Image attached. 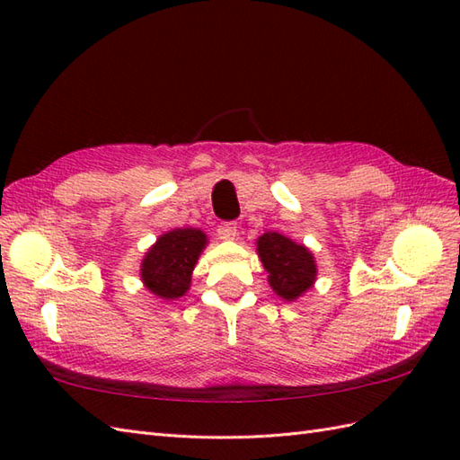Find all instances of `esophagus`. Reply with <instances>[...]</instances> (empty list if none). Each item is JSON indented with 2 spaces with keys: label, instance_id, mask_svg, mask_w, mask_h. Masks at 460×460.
<instances>
[{
  "label": "esophagus",
  "instance_id": "1",
  "mask_svg": "<svg viewBox=\"0 0 460 460\" xmlns=\"http://www.w3.org/2000/svg\"><path fill=\"white\" fill-rule=\"evenodd\" d=\"M217 235L225 241H231L237 237V223L235 221H223L217 227Z\"/></svg>",
  "mask_w": 460,
  "mask_h": 460
}]
</instances>
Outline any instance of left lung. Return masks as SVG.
Here are the masks:
<instances>
[{
	"label": "left lung",
	"mask_w": 460,
	"mask_h": 460,
	"mask_svg": "<svg viewBox=\"0 0 460 460\" xmlns=\"http://www.w3.org/2000/svg\"><path fill=\"white\" fill-rule=\"evenodd\" d=\"M262 267L269 272L272 290L285 300H295L306 292L316 279L312 252L279 233H265L257 241Z\"/></svg>",
	"instance_id": "8db88e82"
}]
</instances>
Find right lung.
<instances>
[{"label":"right lung","instance_id":"obj_1","mask_svg":"<svg viewBox=\"0 0 460 460\" xmlns=\"http://www.w3.org/2000/svg\"><path fill=\"white\" fill-rule=\"evenodd\" d=\"M205 233L199 229H173L165 233L146 252L142 280L155 296L173 300L190 288L191 270L205 247Z\"/></svg>","mask_w":460,"mask_h":460}]
</instances>
